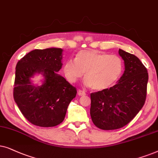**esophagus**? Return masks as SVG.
<instances>
[{
	"label": "esophagus",
	"instance_id": "obj_1",
	"mask_svg": "<svg viewBox=\"0 0 158 158\" xmlns=\"http://www.w3.org/2000/svg\"><path fill=\"white\" fill-rule=\"evenodd\" d=\"M78 94H79V96H84L86 94V92H85V91H84V90L79 89L78 90Z\"/></svg>",
	"mask_w": 158,
	"mask_h": 158
}]
</instances>
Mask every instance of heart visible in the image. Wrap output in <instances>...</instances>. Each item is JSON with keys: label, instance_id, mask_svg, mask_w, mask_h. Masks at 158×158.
Returning a JSON list of instances; mask_svg holds the SVG:
<instances>
[{"label": "heart", "instance_id": "b5f03b06", "mask_svg": "<svg viewBox=\"0 0 158 158\" xmlns=\"http://www.w3.org/2000/svg\"><path fill=\"white\" fill-rule=\"evenodd\" d=\"M64 70L67 80L75 83L85 73L86 83L97 91L108 89L118 80L123 64L118 56L97 50H83L75 60H67Z\"/></svg>", "mask_w": 158, "mask_h": 158}]
</instances>
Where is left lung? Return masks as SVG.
<instances>
[{
    "label": "left lung",
    "instance_id": "obj_1",
    "mask_svg": "<svg viewBox=\"0 0 158 158\" xmlns=\"http://www.w3.org/2000/svg\"><path fill=\"white\" fill-rule=\"evenodd\" d=\"M125 71L116 85L92 92L90 115L93 123L102 130H114L127 125L144 105L148 73L133 54L119 49Z\"/></svg>",
    "mask_w": 158,
    "mask_h": 158
}]
</instances>
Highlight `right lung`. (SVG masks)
<instances>
[{
    "label": "right lung",
    "mask_w": 158,
    "mask_h": 158,
    "mask_svg": "<svg viewBox=\"0 0 158 158\" xmlns=\"http://www.w3.org/2000/svg\"><path fill=\"white\" fill-rule=\"evenodd\" d=\"M61 48L34 50L19 60L16 66L14 99L27 121L41 127H56L65 118L77 89L58 74L62 66ZM41 73L45 81L35 86L30 78Z\"/></svg>",
    "instance_id": "add662e5"
}]
</instances>
